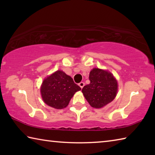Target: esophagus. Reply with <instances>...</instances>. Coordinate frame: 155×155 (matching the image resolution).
I'll return each mask as SVG.
<instances>
[{
	"instance_id": "esophagus-1",
	"label": "esophagus",
	"mask_w": 155,
	"mask_h": 155,
	"mask_svg": "<svg viewBox=\"0 0 155 155\" xmlns=\"http://www.w3.org/2000/svg\"><path fill=\"white\" fill-rule=\"evenodd\" d=\"M78 85H79L80 87L82 89L84 87V85H85V83H84L83 82H81L79 84H78Z\"/></svg>"
}]
</instances>
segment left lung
<instances>
[{
  "instance_id": "8db88e82",
  "label": "left lung",
  "mask_w": 155,
  "mask_h": 155,
  "mask_svg": "<svg viewBox=\"0 0 155 155\" xmlns=\"http://www.w3.org/2000/svg\"><path fill=\"white\" fill-rule=\"evenodd\" d=\"M89 79L90 83L84 86L82 92L91 107L100 109L114 101L117 92V82L111 72L94 68Z\"/></svg>"
}]
</instances>
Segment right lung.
<instances>
[{
  "label": "right lung",
  "mask_w": 155,
  "mask_h": 155,
  "mask_svg": "<svg viewBox=\"0 0 155 155\" xmlns=\"http://www.w3.org/2000/svg\"><path fill=\"white\" fill-rule=\"evenodd\" d=\"M81 90L71 77L61 70H57L44 80L40 92L47 105L61 109L68 105L74 94Z\"/></svg>",
  "instance_id": "right-lung-1"
}]
</instances>
